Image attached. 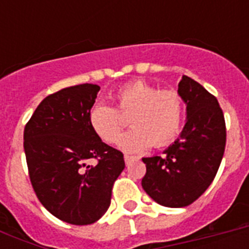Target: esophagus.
<instances>
[{"instance_id": "esophagus-1", "label": "esophagus", "mask_w": 249, "mask_h": 249, "mask_svg": "<svg viewBox=\"0 0 249 249\" xmlns=\"http://www.w3.org/2000/svg\"><path fill=\"white\" fill-rule=\"evenodd\" d=\"M124 159H125V164H126V165H129V164L132 163V161H134L137 158L136 156H132V155H125Z\"/></svg>"}]
</instances>
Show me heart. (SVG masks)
Instances as JSON below:
<instances>
[{"label": "heart", "instance_id": "b5f03b06", "mask_svg": "<svg viewBox=\"0 0 249 249\" xmlns=\"http://www.w3.org/2000/svg\"><path fill=\"white\" fill-rule=\"evenodd\" d=\"M116 108L95 103L88 120L94 134L106 143H115L126 120L133 128L119 138L117 144L129 152L143 151L154 143L163 147L179 134L185 115V102L176 90L136 80L123 85L113 94Z\"/></svg>", "mask_w": 249, "mask_h": 249}]
</instances>
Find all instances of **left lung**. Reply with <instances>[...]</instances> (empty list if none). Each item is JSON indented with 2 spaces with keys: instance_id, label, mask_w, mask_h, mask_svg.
Returning a JSON list of instances; mask_svg holds the SVG:
<instances>
[{
  "instance_id": "1",
  "label": "left lung",
  "mask_w": 249,
  "mask_h": 249,
  "mask_svg": "<svg viewBox=\"0 0 249 249\" xmlns=\"http://www.w3.org/2000/svg\"><path fill=\"white\" fill-rule=\"evenodd\" d=\"M178 93L187 106L181 137L163 155L142 159V187L156 203L170 208L187 207L204 194L226 146L225 117L217 98L189 76H182Z\"/></svg>"
}]
</instances>
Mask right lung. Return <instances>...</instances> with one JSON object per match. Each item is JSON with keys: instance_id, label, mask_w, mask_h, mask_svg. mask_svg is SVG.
I'll return each mask as SVG.
<instances>
[{"instance_id": "obj_1", "label": "right lung", "mask_w": 249, "mask_h": 249, "mask_svg": "<svg viewBox=\"0 0 249 249\" xmlns=\"http://www.w3.org/2000/svg\"><path fill=\"white\" fill-rule=\"evenodd\" d=\"M99 86L81 84L41 102L24 128L29 179L41 204L71 225L94 224L108 209L124 170L123 152L91 130L88 120ZM91 159L96 164L89 163Z\"/></svg>"}]
</instances>
